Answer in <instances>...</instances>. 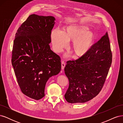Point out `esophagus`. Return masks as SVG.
I'll return each mask as SVG.
<instances>
[{
	"label": "esophagus",
	"mask_w": 123,
	"mask_h": 123,
	"mask_svg": "<svg viewBox=\"0 0 123 123\" xmlns=\"http://www.w3.org/2000/svg\"><path fill=\"white\" fill-rule=\"evenodd\" d=\"M65 66H66V64H65V62L62 61V70L64 69Z\"/></svg>",
	"instance_id": "esophagus-1"
}]
</instances>
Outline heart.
I'll use <instances>...</instances> for the list:
<instances>
[{
  "label": "heart",
  "instance_id": "b5f03b06",
  "mask_svg": "<svg viewBox=\"0 0 123 123\" xmlns=\"http://www.w3.org/2000/svg\"><path fill=\"white\" fill-rule=\"evenodd\" d=\"M94 37L87 26L82 25L68 26L63 32L55 29L51 33L54 51L59 52L67 47V42L72 43L70 50L76 58L82 57L88 53L93 44Z\"/></svg>",
  "mask_w": 123,
  "mask_h": 123
}]
</instances>
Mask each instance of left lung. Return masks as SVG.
<instances>
[{"instance_id":"obj_1","label":"left lung","mask_w":123,"mask_h":123,"mask_svg":"<svg viewBox=\"0 0 123 123\" xmlns=\"http://www.w3.org/2000/svg\"><path fill=\"white\" fill-rule=\"evenodd\" d=\"M108 33L94 44L87 54L68 61L65 73L69 88L65 94L68 103H85L98 95L103 88L112 63Z\"/></svg>"}]
</instances>
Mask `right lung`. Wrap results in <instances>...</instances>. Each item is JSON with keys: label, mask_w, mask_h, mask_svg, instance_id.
Listing matches in <instances>:
<instances>
[{"label": "right lung", "mask_w": 123, "mask_h": 123, "mask_svg": "<svg viewBox=\"0 0 123 123\" xmlns=\"http://www.w3.org/2000/svg\"><path fill=\"white\" fill-rule=\"evenodd\" d=\"M53 16L30 15L17 30L12 65L20 90L25 95L39 100L44 96L49 78L61 70V57L50 49Z\"/></svg>", "instance_id": "add662e5"}]
</instances>
